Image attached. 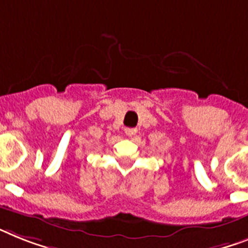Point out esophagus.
Wrapping results in <instances>:
<instances>
[{
	"label": "esophagus",
	"mask_w": 248,
	"mask_h": 248,
	"mask_svg": "<svg viewBox=\"0 0 248 248\" xmlns=\"http://www.w3.org/2000/svg\"><path fill=\"white\" fill-rule=\"evenodd\" d=\"M136 133H137V129L136 128H125V134H126V136L132 137V136H134Z\"/></svg>",
	"instance_id": "1"
}]
</instances>
